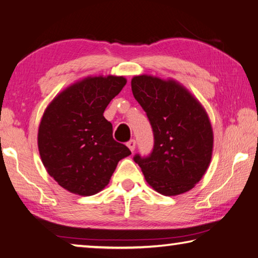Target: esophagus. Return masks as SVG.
<instances>
[{"label": "esophagus", "instance_id": "1", "mask_svg": "<svg viewBox=\"0 0 258 258\" xmlns=\"http://www.w3.org/2000/svg\"><path fill=\"white\" fill-rule=\"evenodd\" d=\"M127 147L130 148V150L133 152L135 150V147H137V141H135V140H130L127 142Z\"/></svg>", "mask_w": 258, "mask_h": 258}]
</instances>
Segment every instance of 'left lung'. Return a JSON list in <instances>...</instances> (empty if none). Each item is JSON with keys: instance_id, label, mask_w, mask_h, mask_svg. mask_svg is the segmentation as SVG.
<instances>
[{"instance_id": "1", "label": "left lung", "mask_w": 258, "mask_h": 258, "mask_svg": "<svg viewBox=\"0 0 258 258\" xmlns=\"http://www.w3.org/2000/svg\"><path fill=\"white\" fill-rule=\"evenodd\" d=\"M132 92L154 132L149 156L133 157L146 181L164 196L189 191L212 158L213 130L205 109L175 81L133 77Z\"/></svg>"}]
</instances>
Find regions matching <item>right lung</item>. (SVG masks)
<instances>
[{
	"instance_id": "add662e5",
	"label": "right lung",
	"mask_w": 258,
	"mask_h": 258,
	"mask_svg": "<svg viewBox=\"0 0 258 258\" xmlns=\"http://www.w3.org/2000/svg\"><path fill=\"white\" fill-rule=\"evenodd\" d=\"M125 84L123 76L84 78L55 97L42 117L37 137L42 163L73 194H98L118 161L131 155L113 140L112 125L103 117Z\"/></svg>"
}]
</instances>
